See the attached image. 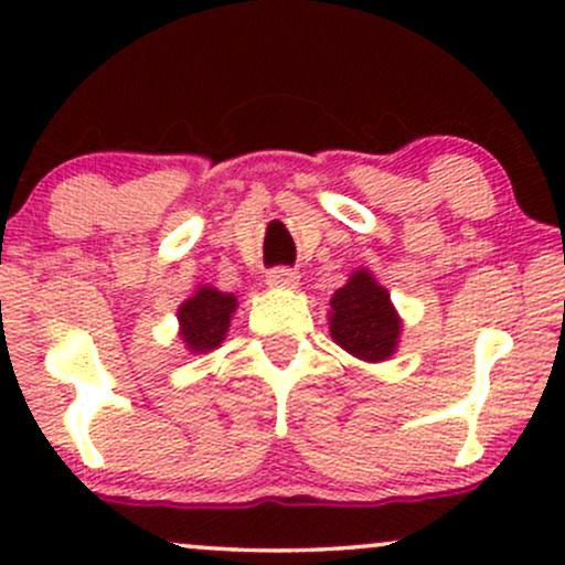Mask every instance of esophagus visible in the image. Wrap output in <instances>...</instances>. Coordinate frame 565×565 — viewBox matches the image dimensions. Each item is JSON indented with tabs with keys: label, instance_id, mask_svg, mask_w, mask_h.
<instances>
[{
	"label": "esophagus",
	"instance_id": "esophagus-1",
	"mask_svg": "<svg viewBox=\"0 0 565 565\" xmlns=\"http://www.w3.org/2000/svg\"><path fill=\"white\" fill-rule=\"evenodd\" d=\"M265 284H268L270 289H297V284H300V274L291 268H274L268 270V276H265Z\"/></svg>",
	"mask_w": 565,
	"mask_h": 565
}]
</instances>
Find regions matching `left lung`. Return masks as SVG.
<instances>
[{
    "instance_id": "8db88e82",
    "label": "left lung",
    "mask_w": 565,
    "mask_h": 565,
    "mask_svg": "<svg viewBox=\"0 0 565 565\" xmlns=\"http://www.w3.org/2000/svg\"><path fill=\"white\" fill-rule=\"evenodd\" d=\"M329 305V332L337 345L369 364L391 359L398 348L401 319L387 289L369 270H355Z\"/></svg>"
}]
</instances>
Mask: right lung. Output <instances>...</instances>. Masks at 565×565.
I'll use <instances>...</instances> for the list:
<instances>
[{"label":"right lung","instance_id":"1","mask_svg":"<svg viewBox=\"0 0 565 565\" xmlns=\"http://www.w3.org/2000/svg\"><path fill=\"white\" fill-rule=\"evenodd\" d=\"M236 297L217 291L215 287H199L191 300L178 310L180 340L191 353L215 350L225 340L231 327V316L236 313Z\"/></svg>","mask_w":565,"mask_h":565}]
</instances>
